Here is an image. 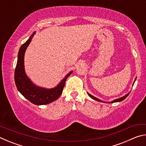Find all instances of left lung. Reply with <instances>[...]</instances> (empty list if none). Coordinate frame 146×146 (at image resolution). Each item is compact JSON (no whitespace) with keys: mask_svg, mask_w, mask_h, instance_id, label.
<instances>
[{"mask_svg":"<svg viewBox=\"0 0 146 146\" xmlns=\"http://www.w3.org/2000/svg\"><path fill=\"white\" fill-rule=\"evenodd\" d=\"M135 80H136V78H135ZM88 95L90 96V97L91 98H93V99L95 100H97V101H98V102H103V101H102V100H99V99H98V98H96V97H93V96H92V95H90V93H88ZM129 93H127L126 95L123 96V97H121V98H118V99L114 100H113V101H112V102H111V103H114V102H120V101H122V100H124L125 98H126V97H127V96L129 95Z\"/></svg>","mask_w":146,"mask_h":146,"instance_id":"left-lung-1","label":"left lung"}]
</instances>
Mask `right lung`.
Returning <instances> with one entry per match:
<instances>
[{"instance_id":"1","label":"right lung","mask_w":146,"mask_h":146,"mask_svg":"<svg viewBox=\"0 0 146 146\" xmlns=\"http://www.w3.org/2000/svg\"><path fill=\"white\" fill-rule=\"evenodd\" d=\"M34 35L35 33L22 45L19 49L18 60L15 70V82L17 90L29 102L35 105H44L58 99L62 93L67 78L71 75L72 71L69 73L55 88L46 90L35 86L26 75L24 67V53Z\"/></svg>"}]
</instances>
